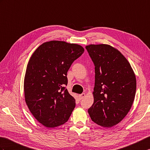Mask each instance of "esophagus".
Wrapping results in <instances>:
<instances>
[{"mask_svg": "<svg viewBox=\"0 0 150 150\" xmlns=\"http://www.w3.org/2000/svg\"><path fill=\"white\" fill-rule=\"evenodd\" d=\"M85 96H86V94H85V93H82V94H81V95H79V99H80V100L83 99V98L85 97Z\"/></svg>", "mask_w": 150, "mask_h": 150, "instance_id": "34e87169", "label": "esophagus"}]
</instances>
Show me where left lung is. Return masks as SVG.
Returning a JSON list of instances; mask_svg holds the SVG:
<instances>
[{
  "label": "left lung",
  "instance_id": "8db88e82",
  "mask_svg": "<svg viewBox=\"0 0 150 150\" xmlns=\"http://www.w3.org/2000/svg\"><path fill=\"white\" fill-rule=\"evenodd\" d=\"M86 48L95 66L94 102L88 113L97 125L112 127L131 109L136 91L135 75L116 48L107 44H91Z\"/></svg>",
  "mask_w": 150,
  "mask_h": 150
}]
</instances>
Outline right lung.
<instances>
[{
    "instance_id": "1",
    "label": "right lung",
    "mask_w": 150,
    "mask_h": 150,
    "mask_svg": "<svg viewBox=\"0 0 150 150\" xmlns=\"http://www.w3.org/2000/svg\"><path fill=\"white\" fill-rule=\"evenodd\" d=\"M84 52L82 46L50 41L38 47L28 62L23 89L26 104L38 122L55 128L68 120L75 107L69 95L67 72Z\"/></svg>"
}]
</instances>
